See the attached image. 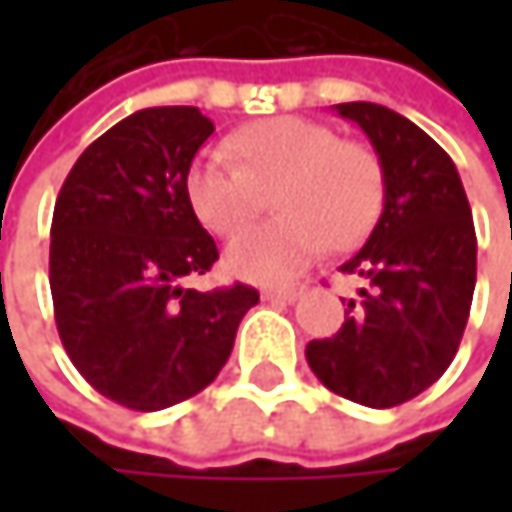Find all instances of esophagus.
Listing matches in <instances>:
<instances>
[{
  "label": "esophagus",
  "mask_w": 512,
  "mask_h": 512,
  "mask_svg": "<svg viewBox=\"0 0 512 512\" xmlns=\"http://www.w3.org/2000/svg\"><path fill=\"white\" fill-rule=\"evenodd\" d=\"M263 299H275V302H293L302 293V284H275V287H263L260 290Z\"/></svg>",
  "instance_id": "esophagus-1"
}]
</instances>
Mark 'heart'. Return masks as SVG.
Here are the masks:
<instances>
[{
    "label": "heart",
    "mask_w": 512,
    "mask_h": 512,
    "mask_svg": "<svg viewBox=\"0 0 512 512\" xmlns=\"http://www.w3.org/2000/svg\"><path fill=\"white\" fill-rule=\"evenodd\" d=\"M231 156L201 154L186 171V201L198 222L231 237L272 196L275 222L231 240L225 269L255 284L287 281L329 243L358 246L379 222L385 204V168L373 148L341 139L308 118H269L228 139Z\"/></svg>",
    "instance_id": "heart-1"
}]
</instances>
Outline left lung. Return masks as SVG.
Listing matches in <instances>:
<instances>
[{
    "mask_svg": "<svg viewBox=\"0 0 512 512\" xmlns=\"http://www.w3.org/2000/svg\"><path fill=\"white\" fill-rule=\"evenodd\" d=\"M385 168V204L341 272L367 287L338 335L311 341L317 379L370 409L430 388L457 356L477 281V237L454 159L409 118L376 103H338Z\"/></svg>",
    "mask_w": 512,
    "mask_h": 512,
    "instance_id": "obj_1",
    "label": "left lung"
}]
</instances>
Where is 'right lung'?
<instances>
[{
	"mask_svg": "<svg viewBox=\"0 0 512 512\" xmlns=\"http://www.w3.org/2000/svg\"><path fill=\"white\" fill-rule=\"evenodd\" d=\"M195 106L133 112L70 168L52 213L58 338L109 400L156 412L207 388L257 305L249 284L192 290L219 249L186 201V171L213 136Z\"/></svg>",
	"mask_w": 512,
	"mask_h": 512,
	"instance_id": "1",
	"label": "right lung"
}]
</instances>
